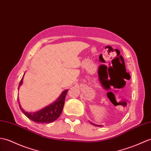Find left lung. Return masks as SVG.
I'll use <instances>...</instances> for the list:
<instances>
[{"label": "left lung", "mask_w": 151, "mask_h": 151, "mask_svg": "<svg viewBox=\"0 0 151 151\" xmlns=\"http://www.w3.org/2000/svg\"><path fill=\"white\" fill-rule=\"evenodd\" d=\"M91 124H93L94 125H96V126H99V127H101V125H95V124H93V123H91Z\"/></svg>", "instance_id": "1"}]
</instances>
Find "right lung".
Here are the masks:
<instances>
[{
    "instance_id": "right-lung-1",
    "label": "right lung",
    "mask_w": 151,
    "mask_h": 151,
    "mask_svg": "<svg viewBox=\"0 0 151 151\" xmlns=\"http://www.w3.org/2000/svg\"><path fill=\"white\" fill-rule=\"evenodd\" d=\"M23 77L24 76H22V78L21 79L19 83V87L22 84ZM68 91V90H65L64 91H63L61 94V95L60 96V97L57 99V100L55 101L54 103H52L51 105H50V106L44 107L40 111L35 112V113H27L26 111H24V110H23L22 108L21 107L20 104H19V107L22 113L25 114L28 118L30 119L31 120L38 122V123H51V122H52L57 120V119L60 116V115L61 114L63 108H64L65 96Z\"/></svg>"
}]
</instances>
